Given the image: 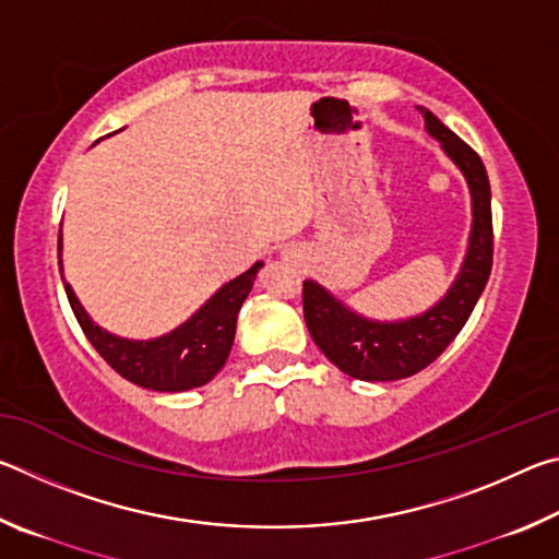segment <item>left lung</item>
Segmentation results:
<instances>
[{
    "mask_svg": "<svg viewBox=\"0 0 559 559\" xmlns=\"http://www.w3.org/2000/svg\"><path fill=\"white\" fill-rule=\"evenodd\" d=\"M419 110L427 132L439 140L443 153L461 169L471 189L468 251L447 296L427 313L382 323L349 310L320 283L302 281V316L310 337L337 370L365 382L404 380L431 365L466 325L493 266V216L486 167L431 110Z\"/></svg>",
    "mask_w": 559,
    "mask_h": 559,
    "instance_id": "obj_1",
    "label": "left lung"
}]
</instances>
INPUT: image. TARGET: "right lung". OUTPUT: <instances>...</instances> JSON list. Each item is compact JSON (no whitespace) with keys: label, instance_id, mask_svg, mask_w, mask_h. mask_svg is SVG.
<instances>
[{"label":"right lung","instance_id":"obj_1","mask_svg":"<svg viewBox=\"0 0 559 559\" xmlns=\"http://www.w3.org/2000/svg\"><path fill=\"white\" fill-rule=\"evenodd\" d=\"M261 266V261L253 263L241 276L224 283L187 323L175 328L173 333L155 340H126L110 335L108 330L93 323L79 298H75L73 288L66 283L59 231V271L63 288L66 296H69L73 316L79 320L83 333H86L88 343L98 349V355L120 377L155 392L194 390V386L210 382L222 370L234 345L236 316H239L246 296L251 293Z\"/></svg>","mask_w":559,"mask_h":559}]
</instances>
